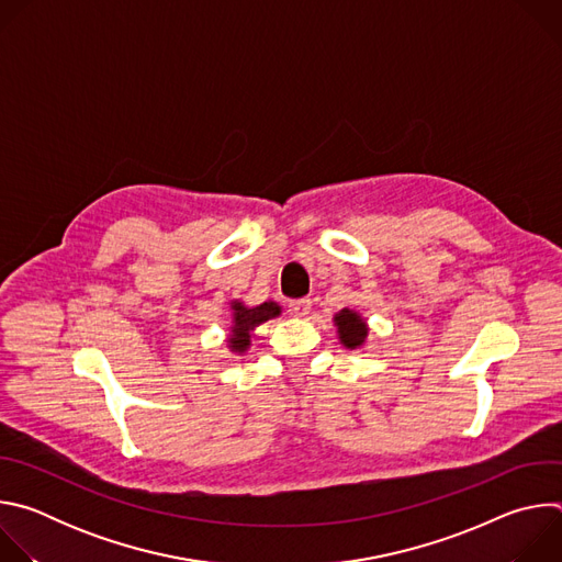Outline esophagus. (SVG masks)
Returning a JSON list of instances; mask_svg holds the SVG:
<instances>
[{
	"mask_svg": "<svg viewBox=\"0 0 562 562\" xmlns=\"http://www.w3.org/2000/svg\"><path fill=\"white\" fill-rule=\"evenodd\" d=\"M289 311H291L293 315H297V317H304V315L311 313V300H308V297L293 300V302H289Z\"/></svg>",
	"mask_w": 562,
	"mask_h": 562,
	"instance_id": "34e87169",
	"label": "esophagus"
}]
</instances>
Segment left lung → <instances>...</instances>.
Listing matches in <instances>:
<instances>
[{
    "mask_svg": "<svg viewBox=\"0 0 562 562\" xmlns=\"http://www.w3.org/2000/svg\"><path fill=\"white\" fill-rule=\"evenodd\" d=\"M334 325H336V334H338V340L345 349H364L367 342H369V325L367 319L362 317L360 311L356 308H340L336 315H334Z\"/></svg>",
    "mask_w": 562,
    "mask_h": 562,
    "instance_id": "8db88e82",
    "label": "left lung"
}]
</instances>
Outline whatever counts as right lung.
<instances>
[{
  "label": "right lung",
  "mask_w": 562,
  "mask_h": 562,
  "mask_svg": "<svg viewBox=\"0 0 562 562\" xmlns=\"http://www.w3.org/2000/svg\"><path fill=\"white\" fill-rule=\"evenodd\" d=\"M231 325L226 329V347L231 353L243 356L251 349V340H254V331L265 325L267 319H273L278 315H282V306L276 300H267L262 304L249 306L243 300H231Z\"/></svg>",
  "instance_id": "obj_1"
}]
</instances>
